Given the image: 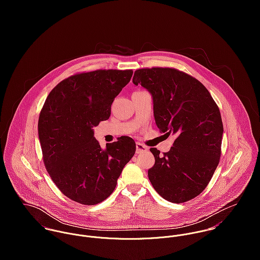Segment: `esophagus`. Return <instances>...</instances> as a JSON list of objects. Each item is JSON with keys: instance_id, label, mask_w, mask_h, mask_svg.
Returning a JSON list of instances; mask_svg holds the SVG:
<instances>
[{"instance_id": "obj_1", "label": "esophagus", "mask_w": 260, "mask_h": 260, "mask_svg": "<svg viewBox=\"0 0 260 260\" xmlns=\"http://www.w3.org/2000/svg\"><path fill=\"white\" fill-rule=\"evenodd\" d=\"M146 151H148V147H146L142 143H139V142L136 143V153L137 154H141V153L146 152Z\"/></svg>"}]
</instances>
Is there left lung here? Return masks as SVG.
I'll list each match as a JSON object with an SVG mask.
<instances>
[{"label": "left lung", "mask_w": 260, "mask_h": 260, "mask_svg": "<svg viewBox=\"0 0 260 260\" xmlns=\"http://www.w3.org/2000/svg\"><path fill=\"white\" fill-rule=\"evenodd\" d=\"M133 84L151 94L160 132L175 135L164 155L150 149L155 157L148 170L151 184L170 202L193 199L205 189L219 163L223 125L216 103L198 80L176 69H139Z\"/></svg>", "instance_id": "8db88e82"}]
</instances>
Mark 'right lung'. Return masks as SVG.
<instances>
[{
	"mask_svg": "<svg viewBox=\"0 0 260 260\" xmlns=\"http://www.w3.org/2000/svg\"><path fill=\"white\" fill-rule=\"evenodd\" d=\"M132 70H97L71 76L48 95L38 123L44 163L68 198L85 205L111 195L124 166L136 151L127 136L101 148L94 127L109 119L114 99Z\"/></svg>",
	"mask_w": 260,
	"mask_h": 260,
	"instance_id": "right-lung-1",
	"label": "right lung"
}]
</instances>
